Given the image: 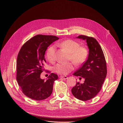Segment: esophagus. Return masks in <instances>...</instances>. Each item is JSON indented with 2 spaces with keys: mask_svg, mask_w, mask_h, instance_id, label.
<instances>
[{
  "mask_svg": "<svg viewBox=\"0 0 123 123\" xmlns=\"http://www.w3.org/2000/svg\"><path fill=\"white\" fill-rule=\"evenodd\" d=\"M60 77L61 78L63 79H64V80L67 79L68 78V77H67V76H61Z\"/></svg>",
  "mask_w": 123,
  "mask_h": 123,
  "instance_id": "esophagus-1",
  "label": "esophagus"
}]
</instances>
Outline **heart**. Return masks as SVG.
<instances>
[{
  "label": "heart",
  "mask_w": 123,
  "mask_h": 123,
  "mask_svg": "<svg viewBox=\"0 0 123 123\" xmlns=\"http://www.w3.org/2000/svg\"><path fill=\"white\" fill-rule=\"evenodd\" d=\"M57 46L61 47L69 54V60L75 65H79L85 62L87 56V50L83 47H79V44L72 40H67L62 42H57ZM56 48L55 46H51L49 48L47 51L46 56L48 60L51 63L55 60ZM74 69L73 65L70 63L57 64L54 68L55 72L62 75H65L71 72Z\"/></svg>",
  "instance_id": "heart-1"
}]
</instances>
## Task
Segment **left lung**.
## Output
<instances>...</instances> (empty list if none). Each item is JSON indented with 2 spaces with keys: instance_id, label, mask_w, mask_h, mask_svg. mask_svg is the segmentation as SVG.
I'll return each instance as SVG.
<instances>
[{
  "instance_id": "obj_1",
  "label": "left lung",
  "mask_w": 123,
  "mask_h": 123,
  "mask_svg": "<svg viewBox=\"0 0 123 123\" xmlns=\"http://www.w3.org/2000/svg\"><path fill=\"white\" fill-rule=\"evenodd\" d=\"M76 38L86 41L89 54L87 60L74 74V76L83 77L84 82H77L72 92L77 99L87 101L94 97L101 89L107 74L106 61L102 48L95 38L83 35Z\"/></svg>"
}]
</instances>
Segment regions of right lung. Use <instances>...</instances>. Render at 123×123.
Listing matches in <instances>:
<instances>
[{
	"label": "right lung",
	"instance_id": "obj_1",
	"mask_svg": "<svg viewBox=\"0 0 123 123\" xmlns=\"http://www.w3.org/2000/svg\"><path fill=\"white\" fill-rule=\"evenodd\" d=\"M59 38L38 34L27 41L21 47L17 58L16 80L23 93L35 100H42L52 93L58 75L51 73L46 80L40 78L46 63L45 51Z\"/></svg>",
	"mask_w": 123,
	"mask_h": 123
}]
</instances>
